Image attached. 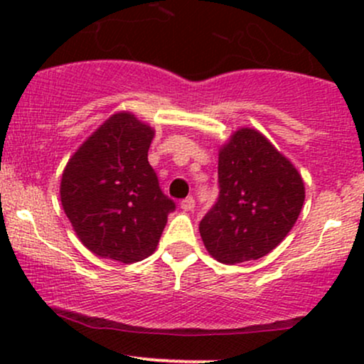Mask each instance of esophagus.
<instances>
[{"instance_id": "34e87169", "label": "esophagus", "mask_w": 364, "mask_h": 364, "mask_svg": "<svg viewBox=\"0 0 364 364\" xmlns=\"http://www.w3.org/2000/svg\"><path fill=\"white\" fill-rule=\"evenodd\" d=\"M179 207H181V210H185V212L193 210V208H195V200H193V196H188V198L181 200V203H179Z\"/></svg>"}]
</instances>
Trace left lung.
Masks as SVG:
<instances>
[{
  "label": "left lung",
  "instance_id": "8db88e82",
  "mask_svg": "<svg viewBox=\"0 0 364 364\" xmlns=\"http://www.w3.org/2000/svg\"><path fill=\"white\" fill-rule=\"evenodd\" d=\"M301 174L258 129L240 128L219 149V198L200 220V236L217 262L258 260L298 220Z\"/></svg>",
  "mask_w": 364,
  "mask_h": 364
}]
</instances>
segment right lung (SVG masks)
<instances>
[{"mask_svg": "<svg viewBox=\"0 0 364 364\" xmlns=\"http://www.w3.org/2000/svg\"><path fill=\"white\" fill-rule=\"evenodd\" d=\"M154 128L121 111L78 147L61 176V205L97 257L135 263L156 252L176 205L149 164Z\"/></svg>", "mask_w": 364, "mask_h": 364, "instance_id": "obj_1", "label": "right lung"}]
</instances>
